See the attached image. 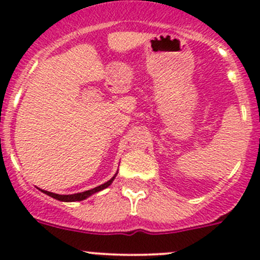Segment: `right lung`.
<instances>
[{
  "instance_id": "1",
  "label": "right lung",
  "mask_w": 260,
  "mask_h": 260,
  "mask_svg": "<svg viewBox=\"0 0 260 260\" xmlns=\"http://www.w3.org/2000/svg\"><path fill=\"white\" fill-rule=\"evenodd\" d=\"M118 174V172H117ZM117 174L114 175L113 177H112L111 180L107 181V182H104L103 185L101 186H96V187L91 188V190H88V191H84V192H78V193H73V195H59V193H54V192H50V191H45V190H41V188H39V190L43 191L44 193H46L48 196H51V198L56 199V200L59 201H64V203H73V201H81V200H85V199H88L89 196H91L93 193L95 192H99V191L104 190V188L108 187L109 185H111L112 182H113L115 176H117Z\"/></svg>"
}]
</instances>
